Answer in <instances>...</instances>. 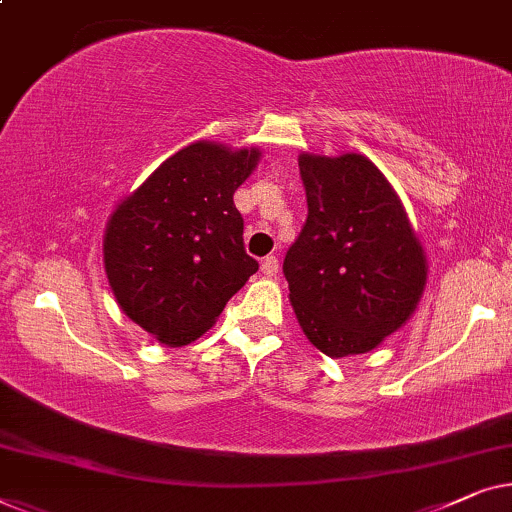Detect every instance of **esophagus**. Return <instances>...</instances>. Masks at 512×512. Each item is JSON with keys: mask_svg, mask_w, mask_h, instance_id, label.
Listing matches in <instances>:
<instances>
[{"mask_svg": "<svg viewBox=\"0 0 512 512\" xmlns=\"http://www.w3.org/2000/svg\"><path fill=\"white\" fill-rule=\"evenodd\" d=\"M262 274L264 276H276L278 274V257L269 255L262 260Z\"/></svg>", "mask_w": 512, "mask_h": 512, "instance_id": "1", "label": "esophagus"}]
</instances>
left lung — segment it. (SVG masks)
<instances>
[{
  "label": "left lung",
  "instance_id": "8db88e82",
  "mask_svg": "<svg viewBox=\"0 0 512 512\" xmlns=\"http://www.w3.org/2000/svg\"><path fill=\"white\" fill-rule=\"evenodd\" d=\"M299 175L309 215L283 260L299 325L330 358L377 349L424 295L421 243L367 156L302 154Z\"/></svg>",
  "mask_w": 512,
  "mask_h": 512
}]
</instances>
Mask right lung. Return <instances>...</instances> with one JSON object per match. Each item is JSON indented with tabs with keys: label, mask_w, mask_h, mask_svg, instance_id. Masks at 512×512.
I'll return each mask as SVG.
<instances>
[{
	"label": "right lung",
	"mask_w": 512,
	"mask_h": 512,
	"mask_svg": "<svg viewBox=\"0 0 512 512\" xmlns=\"http://www.w3.org/2000/svg\"><path fill=\"white\" fill-rule=\"evenodd\" d=\"M260 149L194 142L126 196L107 222L109 288L133 323L166 346H185L215 325L260 269L245 252L234 192Z\"/></svg>",
	"instance_id": "add662e5"
}]
</instances>
